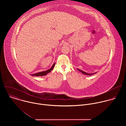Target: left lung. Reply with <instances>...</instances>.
Returning a JSON list of instances; mask_svg holds the SVG:
<instances>
[{
  "label": "left lung",
  "mask_w": 126,
  "mask_h": 126,
  "mask_svg": "<svg viewBox=\"0 0 126 126\" xmlns=\"http://www.w3.org/2000/svg\"><path fill=\"white\" fill-rule=\"evenodd\" d=\"M77 70H78V71H79L80 72H81V73H82L83 74H85V75H90V76H91V75H94V74H96V72H95V73H93V74H90V73H87V72H84V71H82V70H80V69H77Z\"/></svg>",
  "instance_id": "8db88e82"
}]
</instances>
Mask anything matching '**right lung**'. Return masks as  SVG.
Masks as SVG:
<instances>
[{"mask_svg":"<svg viewBox=\"0 0 126 126\" xmlns=\"http://www.w3.org/2000/svg\"><path fill=\"white\" fill-rule=\"evenodd\" d=\"M55 65V63H54L53 64L52 66L49 69H48V70H47L46 71H42V72H38V73H35V74H31V75L32 76H45V75H47L48 73L50 72L53 70L54 67Z\"/></svg>","mask_w":126,"mask_h":126,"instance_id":"1","label":"right lung"}]
</instances>
